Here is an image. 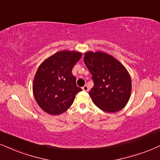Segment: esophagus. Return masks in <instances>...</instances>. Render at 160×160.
I'll list each match as a JSON object with an SVG mask.
<instances>
[{
    "label": "esophagus",
    "instance_id": "34e87169",
    "mask_svg": "<svg viewBox=\"0 0 160 160\" xmlns=\"http://www.w3.org/2000/svg\"><path fill=\"white\" fill-rule=\"evenodd\" d=\"M82 90H84V91H88V90H89V88H88V87L87 86V85H84L83 88H82Z\"/></svg>",
    "mask_w": 160,
    "mask_h": 160
}]
</instances>
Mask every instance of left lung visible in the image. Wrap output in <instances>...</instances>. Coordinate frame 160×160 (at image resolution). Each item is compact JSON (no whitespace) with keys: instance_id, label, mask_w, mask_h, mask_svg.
<instances>
[{"instance_id":"left-lung-1","label":"left lung","mask_w":160,"mask_h":160,"mask_svg":"<svg viewBox=\"0 0 160 160\" xmlns=\"http://www.w3.org/2000/svg\"><path fill=\"white\" fill-rule=\"evenodd\" d=\"M84 61L94 82L89 92L92 102L108 113H116L125 108L132 89L131 76L125 66L101 51L85 52Z\"/></svg>"}]
</instances>
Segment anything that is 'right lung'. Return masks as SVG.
Returning <instances> with one entry per match:
<instances>
[{
	"mask_svg": "<svg viewBox=\"0 0 160 160\" xmlns=\"http://www.w3.org/2000/svg\"><path fill=\"white\" fill-rule=\"evenodd\" d=\"M77 51L63 50L44 60L38 67L32 83L35 99L41 109L50 115L68 110L76 95L82 91L72 74L74 65L82 58Z\"/></svg>",
	"mask_w": 160,
	"mask_h": 160,
	"instance_id": "1",
	"label": "right lung"
}]
</instances>
